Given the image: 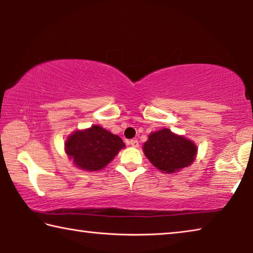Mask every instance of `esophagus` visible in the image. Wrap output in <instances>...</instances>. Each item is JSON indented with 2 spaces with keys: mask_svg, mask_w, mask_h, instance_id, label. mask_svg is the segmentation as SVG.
Segmentation results:
<instances>
[{
  "mask_svg": "<svg viewBox=\"0 0 253 253\" xmlns=\"http://www.w3.org/2000/svg\"><path fill=\"white\" fill-rule=\"evenodd\" d=\"M129 145H131L132 147H138L139 143H138V140H137V139H131V140H129Z\"/></svg>",
  "mask_w": 253,
  "mask_h": 253,
  "instance_id": "1",
  "label": "esophagus"
}]
</instances>
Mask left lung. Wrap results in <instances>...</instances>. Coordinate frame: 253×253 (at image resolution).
Instances as JSON below:
<instances>
[{
  "mask_svg": "<svg viewBox=\"0 0 253 253\" xmlns=\"http://www.w3.org/2000/svg\"><path fill=\"white\" fill-rule=\"evenodd\" d=\"M143 149L149 162L165 173H175L191 165L198 152L193 142L168 128L152 132Z\"/></svg>",
  "mask_w": 253,
  "mask_h": 253,
  "instance_id": "obj_1",
  "label": "left lung"
}]
</instances>
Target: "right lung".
I'll use <instances>...</instances> for the list:
<instances>
[{
	"label": "right lung",
	"instance_id": "obj_1",
	"mask_svg": "<svg viewBox=\"0 0 253 253\" xmlns=\"http://www.w3.org/2000/svg\"><path fill=\"white\" fill-rule=\"evenodd\" d=\"M124 147L121 137L98 125L76 130L65 144L67 155L77 168L89 172L104 169Z\"/></svg>",
	"mask_w": 253,
	"mask_h": 253
}]
</instances>
